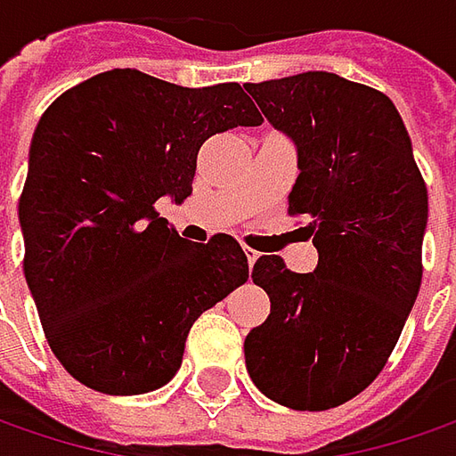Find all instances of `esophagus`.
<instances>
[{
	"label": "esophagus",
	"instance_id": "34e87169",
	"mask_svg": "<svg viewBox=\"0 0 456 456\" xmlns=\"http://www.w3.org/2000/svg\"><path fill=\"white\" fill-rule=\"evenodd\" d=\"M245 257H248L249 265H255V263H257V257H260V252H257V249H252V248H245Z\"/></svg>",
	"mask_w": 456,
	"mask_h": 456
}]
</instances>
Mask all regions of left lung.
Returning a JSON list of instances; mask_svg holds the SVG:
<instances>
[{
	"label": "left lung",
	"instance_id": "1",
	"mask_svg": "<svg viewBox=\"0 0 456 456\" xmlns=\"http://www.w3.org/2000/svg\"><path fill=\"white\" fill-rule=\"evenodd\" d=\"M298 152L288 214L306 216L319 265L263 255L252 281L270 316L245 339L252 383L296 411H327L386 367L421 288L428 193L398 110L383 91L308 70L245 84Z\"/></svg>",
	"mask_w": 456,
	"mask_h": 456
}]
</instances>
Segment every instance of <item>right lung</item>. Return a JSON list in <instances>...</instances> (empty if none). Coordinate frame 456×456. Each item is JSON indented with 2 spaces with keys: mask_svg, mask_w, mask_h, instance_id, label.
Wrapping results in <instances>:
<instances>
[{
  "mask_svg": "<svg viewBox=\"0 0 456 456\" xmlns=\"http://www.w3.org/2000/svg\"><path fill=\"white\" fill-rule=\"evenodd\" d=\"M257 125L240 84L186 89L134 69L94 76L40 117L20 196L25 281L78 383L110 395L166 386L193 322L248 281L234 237L189 242L155 201L191 196L211 134Z\"/></svg>",
  "mask_w": 456,
  "mask_h": 456,
  "instance_id": "obj_1",
  "label": "right lung"
}]
</instances>
